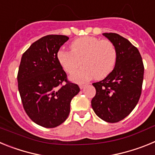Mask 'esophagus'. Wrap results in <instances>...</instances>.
I'll use <instances>...</instances> for the list:
<instances>
[{
  "label": "esophagus",
  "mask_w": 155,
  "mask_h": 155,
  "mask_svg": "<svg viewBox=\"0 0 155 155\" xmlns=\"http://www.w3.org/2000/svg\"><path fill=\"white\" fill-rule=\"evenodd\" d=\"M85 86H86V84H79V87H80L81 89H82V88H84V87H85Z\"/></svg>",
  "instance_id": "obj_1"
}]
</instances>
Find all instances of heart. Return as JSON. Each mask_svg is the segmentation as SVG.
I'll return each mask as SVG.
<instances>
[{
  "label": "heart",
  "mask_w": 155,
  "mask_h": 155,
  "mask_svg": "<svg viewBox=\"0 0 155 155\" xmlns=\"http://www.w3.org/2000/svg\"><path fill=\"white\" fill-rule=\"evenodd\" d=\"M71 50L61 49L57 60L64 71L72 74L82 64L71 80L78 83L87 81L94 78L102 79L114 69L117 60V50L113 42L93 36H83L75 39L71 45Z\"/></svg>",
  "instance_id": "heart-1"
}]
</instances>
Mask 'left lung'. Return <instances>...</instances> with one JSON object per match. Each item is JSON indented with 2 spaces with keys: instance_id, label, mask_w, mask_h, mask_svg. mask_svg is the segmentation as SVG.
Listing matches in <instances>:
<instances>
[{
  "instance_id": "1",
  "label": "left lung",
  "mask_w": 155,
  "mask_h": 155,
  "mask_svg": "<svg viewBox=\"0 0 155 155\" xmlns=\"http://www.w3.org/2000/svg\"><path fill=\"white\" fill-rule=\"evenodd\" d=\"M113 42L117 60L113 71L105 79L93 83L96 94L91 99L95 114L108 123L126 118L140 99L143 80V67L137 48L116 33H103Z\"/></svg>"
}]
</instances>
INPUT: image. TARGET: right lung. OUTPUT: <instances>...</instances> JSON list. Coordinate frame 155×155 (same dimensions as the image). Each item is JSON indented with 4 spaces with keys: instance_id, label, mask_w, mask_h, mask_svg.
I'll return each instance as SVG.
<instances>
[{
    "instance_id": "add662e5",
    "label": "right lung",
    "mask_w": 155,
    "mask_h": 155,
    "mask_svg": "<svg viewBox=\"0 0 155 155\" xmlns=\"http://www.w3.org/2000/svg\"><path fill=\"white\" fill-rule=\"evenodd\" d=\"M68 39L62 35L42 37L23 53L19 65L18 86L23 108L34 123L46 128L68 119L71 100L80 91L57 60V52Z\"/></svg>"
}]
</instances>
